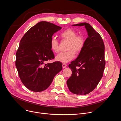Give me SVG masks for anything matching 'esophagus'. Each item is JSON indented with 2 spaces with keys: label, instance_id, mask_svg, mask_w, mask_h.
Returning <instances> with one entry per match:
<instances>
[{
  "label": "esophagus",
  "instance_id": "esophagus-1",
  "mask_svg": "<svg viewBox=\"0 0 121 121\" xmlns=\"http://www.w3.org/2000/svg\"><path fill=\"white\" fill-rule=\"evenodd\" d=\"M66 66H67V65L65 64H63V65H62V67L63 68H65L66 67Z\"/></svg>",
  "mask_w": 121,
  "mask_h": 121
}]
</instances>
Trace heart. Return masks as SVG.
Instances as JSON below:
<instances>
[{"instance_id": "1", "label": "heart", "mask_w": 121, "mask_h": 121, "mask_svg": "<svg viewBox=\"0 0 121 121\" xmlns=\"http://www.w3.org/2000/svg\"><path fill=\"white\" fill-rule=\"evenodd\" d=\"M60 38L68 41L67 50H69L65 52H61L56 57L57 61L62 63H67L72 60L75 56V53L78 54L82 50L85 39L82 35H77V32L72 29L68 28L65 30L60 34ZM51 50L55 53H58L59 51V43L56 38H52L50 42Z\"/></svg>"}]
</instances>
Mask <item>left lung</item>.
Listing matches in <instances>:
<instances>
[{"instance_id": "1", "label": "left lung", "mask_w": 121, "mask_h": 121, "mask_svg": "<svg viewBox=\"0 0 121 121\" xmlns=\"http://www.w3.org/2000/svg\"><path fill=\"white\" fill-rule=\"evenodd\" d=\"M72 26H85L88 37L77 58L68 65L72 74L66 83L72 93L86 95L95 89L103 76L105 47L100 34L90 24L84 22Z\"/></svg>"}]
</instances>
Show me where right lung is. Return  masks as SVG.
I'll list each match as a JSON object with an SVG mask.
<instances>
[{
    "label": "right lung",
    "mask_w": 121,
    "mask_h": 121,
    "mask_svg": "<svg viewBox=\"0 0 121 121\" xmlns=\"http://www.w3.org/2000/svg\"><path fill=\"white\" fill-rule=\"evenodd\" d=\"M61 29L52 23L40 22L30 28L21 40L16 54V66L22 83L32 91L47 89L62 69L60 62L45 64L55 57L50 42L53 34Z\"/></svg>",
    "instance_id": "add662e5"
}]
</instances>
